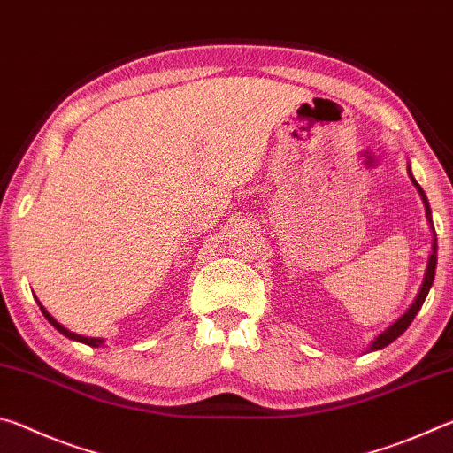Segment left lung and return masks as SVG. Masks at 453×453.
Segmentation results:
<instances>
[{
	"label": "left lung",
	"instance_id": "1",
	"mask_svg": "<svg viewBox=\"0 0 453 453\" xmlns=\"http://www.w3.org/2000/svg\"><path fill=\"white\" fill-rule=\"evenodd\" d=\"M408 173H410L411 183H413V186H416V189L419 191L421 202H424V205H426V218H427L429 227H432V234H434V237H432V251H429L427 265H426V273H424V281H421L416 300L411 302V305H410L408 310H405L403 316L397 318L392 326L386 327L381 334H378V335L373 337V342L370 343V348H367L365 351H378V349H381V348L389 346V343H392L394 340H397V337H400V335L405 332V329L410 327L413 318L418 316V311L421 310V305H424L426 297H427V294H429V288H432L434 278H435V265H438V237H435V229H434V221H432V210H429V202H427V197H426V194H424V189H421V186L416 181V178H413V175H411V167H410V165H408Z\"/></svg>",
	"mask_w": 453,
	"mask_h": 453
}]
</instances>
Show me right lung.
I'll return each instance as SVG.
<instances>
[{
    "label": "right lung",
    "mask_w": 453,
    "mask_h": 453,
    "mask_svg": "<svg viewBox=\"0 0 453 453\" xmlns=\"http://www.w3.org/2000/svg\"><path fill=\"white\" fill-rule=\"evenodd\" d=\"M37 303H40V302H37ZM40 310H42V313H43V316H45V319H48V321H50V324H51L53 327H56L59 334H64L65 337H70V340H75V342H81V343H86V346H91V348H99V346H102V343H104V340H102V337H86V335H78V334H73V332H70V329H67V327H64V326H61V324H59V321H58L56 318H53V316H50V311H48V310H45L42 303H40Z\"/></svg>",
    "instance_id": "1"
}]
</instances>
